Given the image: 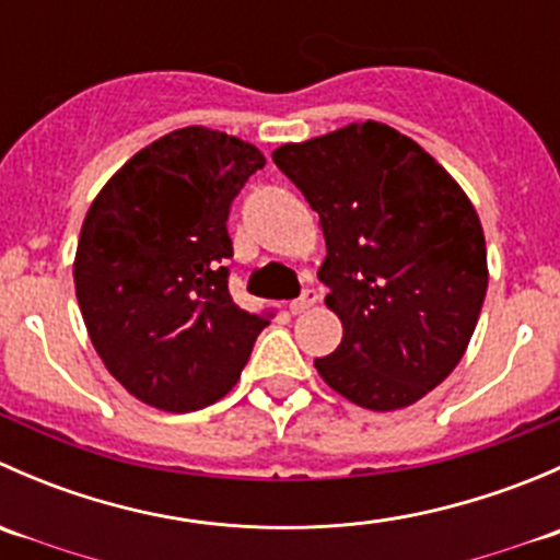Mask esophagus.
<instances>
[{
    "instance_id": "obj_1",
    "label": "esophagus",
    "mask_w": 560,
    "mask_h": 560,
    "mask_svg": "<svg viewBox=\"0 0 560 560\" xmlns=\"http://www.w3.org/2000/svg\"><path fill=\"white\" fill-rule=\"evenodd\" d=\"M316 301H319V292H316V290H306L301 298H298V301L290 303V312H292V314H303V312H306V308H312Z\"/></svg>"
}]
</instances>
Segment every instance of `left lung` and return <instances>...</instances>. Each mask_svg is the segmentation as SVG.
<instances>
[{
	"mask_svg": "<svg viewBox=\"0 0 560 560\" xmlns=\"http://www.w3.org/2000/svg\"><path fill=\"white\" fill-rule=\"evenodd\" d=\"M273 162L325 233L319 281L343 336L316 374L363 409L417 404L453 374L482 312L477 208L420 143L371 118L279 145Z\"/></svg>",
	"mask_w": 560,
	"mask_h": 560,
	"instance_id": "obj_1",
	"label": "left lung"
}]
</instances>
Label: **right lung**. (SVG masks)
I'll use <instances>...</instances> for the list:
<instances>
[{
	"mask_svg": "<svg viewBox=\"0 0 560 560\" xmlns=\"http://www.w3.org/2000/svg\"><path fill=\"white\" fill-rule=\"evenodd\" d=\"M257 145L184 127L107 178L78 238L75 295L100 360L129 395L160 411L217 404L241 380L265 316L228 290V217Z\"/></svg>",
	"mask_w": 560,
	"mask_h": 560,
	"instance_id": "obj_1",
	"label": "right lung"
}]
</instances>
